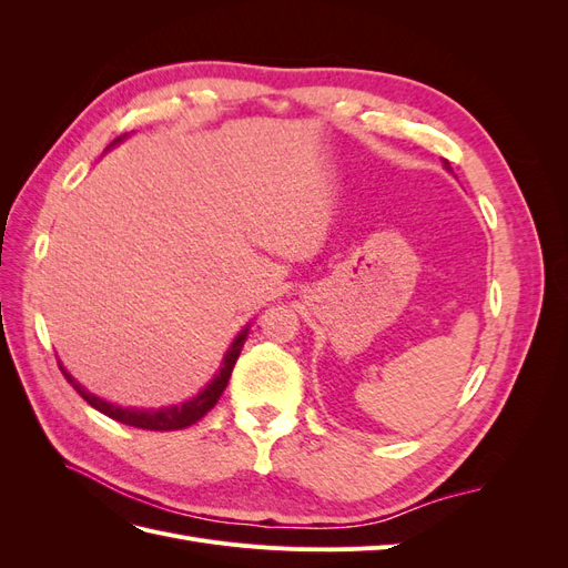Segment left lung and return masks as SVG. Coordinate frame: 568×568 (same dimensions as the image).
Wrapping results in <instances>:
<instances>
[{
  "label": "left lung",
  "mask_w": 568,
  "mask_h": 568,
  "mask_svg": "<svg viewBox=\"0 0 568 568\" xmlns=\"http://www.w3.org/2000/svg\"><path fill=\"white\" fill-rule=\"evenodd\" d=\"M445 168H448V170H450V163H445Z\"/></svg>",
  "instance_id": "obj_1"
}]
</instances>
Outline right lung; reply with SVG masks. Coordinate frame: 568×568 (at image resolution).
Here are the masks:
<instances>
[{
	"mask_svg": "<svg viewBox=\"0 0 568 568\" xmlns=\"http://www.w3.org/2000/svg\"><path fill=\"white\" fill-rule=\"evenodd\" d=\"M248 336V329H244L242 334H239L232 343V348L227 351L225 359H222V367L220 372L215 374V379L205 386L196 398L186 400L182 405H173V407H165V409H130V407H118V405H111L106 400L97 398V395L84 390L80 384H75V379L71 374H68L63 367V376L68 379V384H71L80 395L82 400H88L94 409H99L101 415H106L120 424H128V426H134V428H146V432H178V428H186L196 424L205 412H211L215 407V403L220 400L222 390L227 388V382L232 376V369H234V363L239 353H242L244 348V341Z\"/></svg>",
	"mask_w": 568,
	"mask_h": 568,
	"instance_id": "1",
	"label": "right lung"
}]
</instances>
